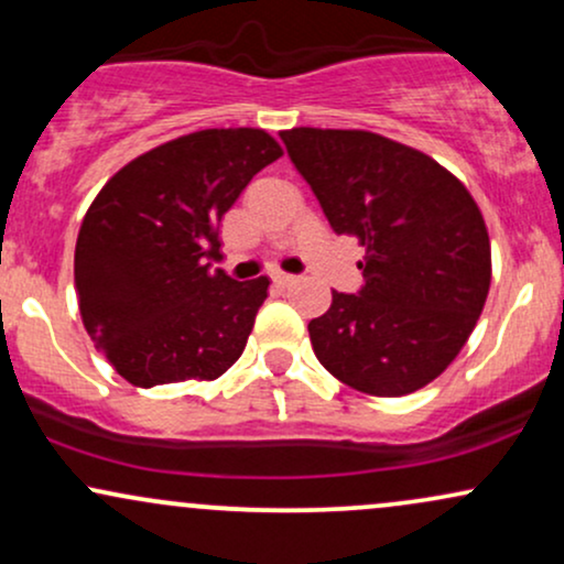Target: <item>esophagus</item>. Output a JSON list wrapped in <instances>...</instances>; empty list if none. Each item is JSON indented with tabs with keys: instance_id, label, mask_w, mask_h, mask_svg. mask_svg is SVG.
Listing matches in <instances>:
<instances>
[{
	"instance_id": "34e87169",
	"label": "esophagus",
	"mask_w": 564,
	"mask_h": 564,
	"mask_svg": "<svg viewBox=\"0 0 564 564\" xmlns=\"http://www.w3.org/2000/svg\"><path fill=\"white\" fill-rule=\"evenodd\" d=\"M273 283L278 289H289V286H294V283H296V275L281 273V270H278V273H273Z\"/></svg>"
}]
</instances>
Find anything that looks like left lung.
<instances>
[{"label":"left lung","mask_w":564,"mask_h":564,"mask_svg":"<svg viewBox=\"0 0 564 564\" xmlns=\"http://www.w3.org/2000/svg\"><path fill=\"white\" fill-rule=\"evenodd\" d=\"M328 225L366 246L364 289L332 291L310 321L315 358L352 390L400 398L437 379L475 332L490 289V238L458 177L366 129L281 132Z\"/></svg>","instance_id":"left-lung-1"}]
</instances>
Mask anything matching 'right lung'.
<instances>
[{
	"mask_svg": "<svg viewBox=\"0 0 564 564\" xmlns=\"http://www.w3.org/2000/svg\"><path fill=\"white\" fill-rule=\"evenodd\" d=\"M283 156L264 129H200L132 159L102 185L76 238L84 328L134 387L212 381L241 358L264 275L215 270L219 219Z\"/></svg>",
	"mask_w": 564,
	"mask_h": 564,
	"instance_id": "obj_1",
	"label": "right lung"
}]
</instances>
